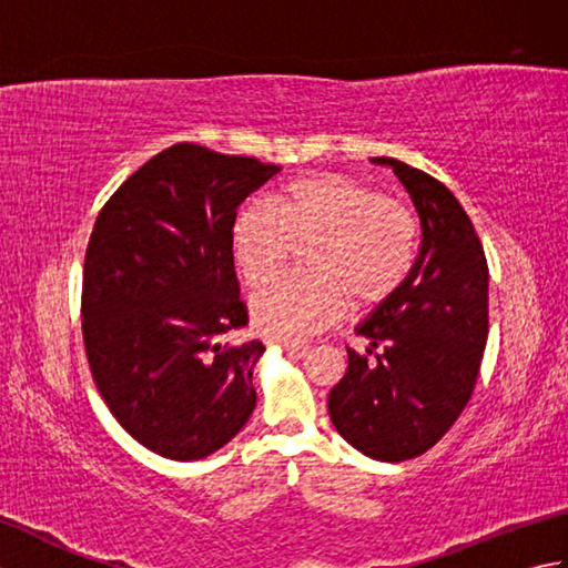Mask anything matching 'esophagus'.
<instances>
[{"label":"esophagus","instance_id":"esophagus-1","mask_svg":"<svg viewBox=\"0 0 568 568\" xmlns=\"http://www.w3.org/2000/svg\"><path fill=\"white\" fill-rule=\"evenodd\" d=\"M271 344H277V346H283L285 352H291V354H297V356H303L305 352H307V344L305 342H293V339H268Z\"/></svg>","mask_w":568,"mask_h":568}]
</instances>
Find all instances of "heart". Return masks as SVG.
Listing matches in <instances>:
<instances>
[{
    "mask_svg": "<svg viewBox=\"0 0 568 568\" xmlns=\"http://www.w3.org/2000/svg\"><path fill=\"white\" fill-rule=\"evenodd\" d=\"M234 258L248 285L307 248L312 273H291L253 297L256 322L277 339L317 334L344 317L348 300L378 305L413 273L419 224L405 202L364 180L317 173L281 190L275 210L253 204L234 224Z\"/></svg>",
    "mask_w": 568,
    "mask_h": 568,
    "instance_id": "b5f03b06",
    "label": "heart"
}]
</instances>
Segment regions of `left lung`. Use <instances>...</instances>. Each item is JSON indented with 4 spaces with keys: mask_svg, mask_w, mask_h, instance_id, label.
Returning a JSON list of instances; mask_svg holds the SVG:
<instances>
[{
    "mask_svg": "<svg viewBox=\"0 0 568 568\" xmlns=\"http://www.w3.org/2000/svg\"><path fill=\"white\" fill-rule=\"evenodd\" d=\"M413 197L422 241L413 273L376 307L348 348V368L329 393L336 432L371 458L405 462L437 444L464 413L488 339V263L468 214L437 178L395 159Z\"/></svg>",
    "mask_w": 568,
    "mask_h": 568,
    "instance_id": "1",
    "label": "left lung"
}]
</instances>
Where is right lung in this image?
<instances>
[{
  "mask_svg": "<svg viewBox=\"0 0 568 568\" xmlns=\"http://www.w3.org/2000/svg\"><path fill=\"white\" fill-rule=\"evenodd\" d=\"M281 168L175 143L104 202L84 251L82 342L92 381L131 437L173 462L204 458L246 425L265 346L234 271L236 212Z\"/></svg>",
  "mask_w": 568,
  "mask_h": 568,
  "instance_id": "obj_1",
  "label": "right lung"
}]
</instances>
